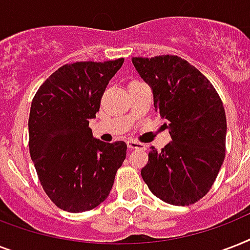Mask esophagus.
<instances>
[{
  "mask_svg": "<svg viewBox=\"0 0 250 250\" xmlns=\"http://www.w3.org/2000/svg\"><path fill=\"white\" fill-rule=\"evenodd\" d=\"M127 146L128 149H145V145L139 143L136 140H128L127 141Z\"/></svg>",
  "mask_w": 250,
  "mask_h": 250,
  "instance_id": "obj_1",
  "label": "esophagus"
}]
</instances>
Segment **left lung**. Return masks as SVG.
<instances>
[{
    "label": "left lung",
    "mask_w": 250,
    "mask_h": 250,
    "mask_svg": "<svg viewBox=\"0 0 250 250\" xmlns=\"http://www.w3.org/2000/svg\"><path fill=\"white\" fill-rule=\"evenodd\" d=\"M132 63L152 88L156 111L172 139L161 152L152 146L141 176L162 201L192 205L209 192L225 161L227 122L221 97L178 56L135 57Z\"/></svg>",
    "instance_id": "obj_1"
}]
</instances>
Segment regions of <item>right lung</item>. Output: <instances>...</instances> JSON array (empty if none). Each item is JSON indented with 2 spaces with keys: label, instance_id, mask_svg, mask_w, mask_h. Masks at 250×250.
<instances>
[{
  "label": "right lung",
  "instance_id": "add662e5",
  "mask_svg": "<svg viewBox=\"0 0 250 250\" xmlns=\"http://www.w3.org/2000/svg\"><path fill=\"white\" fill-rule=\"evenodd\" d=\"M123 62L63 64L33 97L29 154L45 193L60 209L83 213L105 201L125 160V141L106 144L89 128L106 86Z\"/></svg>",
  "mask_w": 250,
  "mask_h": 250
}]
</instances>
